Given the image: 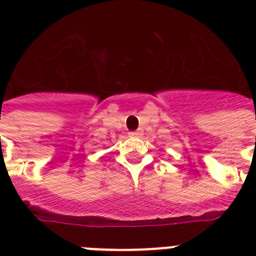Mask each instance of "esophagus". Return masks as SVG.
<instances>
[{"instance_id":"obj_1","label":"esophagus","mask_w":256,"mask_h":256,"mask_svg":"<svg viewBox=\"0 0 256 256\" xmlns=\"http://www.w3.org/2000/svg\"><path fill=\"white\" fill-rule=\"evenodd\" d=\"M140 134H141V133H140V132H130V137H138Z\"/></svg>"}]
</instances>
